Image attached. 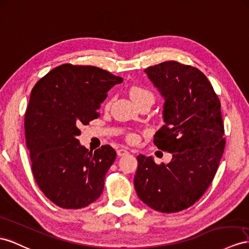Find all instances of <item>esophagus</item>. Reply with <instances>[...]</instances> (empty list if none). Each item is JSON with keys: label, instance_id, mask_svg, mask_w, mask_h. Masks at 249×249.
<instances>
[{"label": "esophagus", "instance_id": "obj_1", "mask_svg": "<svg viewBox=\"0 0 249 249\" xmlns=\"http://www.w3.org/2000/svg\"><path fill=\"white\" fill-rule=\"evenodd\" d=\"M117 154H118L119 157H122V156H124L126 154H128V149L125 148V147H121V148H119L117 150Z\"/></svg>", "mask_w": 249, "mask_h": 249}]
</instances>
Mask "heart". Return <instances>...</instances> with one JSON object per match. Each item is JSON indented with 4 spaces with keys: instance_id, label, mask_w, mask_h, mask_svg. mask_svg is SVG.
Wrapping results in <instances>:
<instances>
[{
    "instance_id": "heart-1",
    "label": "heart",
    "mask_w": 249,
    "mask_h": 249,
    "mask_svg": "<svg viewBox=\"0 0 249 249\" xmlns=\"http://www.w3.org/2000/svg\"><path fill=\"white\" fill-rule=\"evenodd\" d=\"M129 94L131 99L136 102L137 105L143 104V103H148L152 105L155 103L156 95L152 92L149 88L141 86V85H132L129 87ZM111 103V99H108L105 103V107H109ZM127 140L129 142H136L137 141V136L135 133H130L127 137Z\"/></svg>"
}]
</instances>
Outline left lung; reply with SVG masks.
<instances>
[{
    "label": "left lung",
    "mask_w": 249,
    "mask_h": 249,
    "mask_svg": "<svg viewBox=\"0 0 249 249\" xmlns=\"http://www.w3.org/2000/svg\"><path fill=\"white\" fill-rule=\"evenodd\" d=\"M165 98V125L154 137L168 151V164L138 156L135 188L143 203L165 213L193 206L207 190L225 148L221 102L212 83L197 68L167 61L146 68Z\"/></svg>",
    "instance_id": "8db88e82"
}]
</instances>
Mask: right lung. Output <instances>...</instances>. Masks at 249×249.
<instances>
[{
    "mask_svg": "<svg viewBox=\"0 0 249 249\" xmlns=\"http://www.w3.org/2000/svg\"><path fill=\"white\" fill-rule=\"evenodd\" d=\"M123 79L95 66L63 64L36 82L25 111L24 128L37 186L55 205L88 206L103 193L116 160L110 145L88 151L76 136L100 117L107 91Z\"/></svg>",
    "mask_w": 249,
    "mask_h": 249,
    "instance_id": "add662e5",
    "label": "right lung"
}]
</instances>
